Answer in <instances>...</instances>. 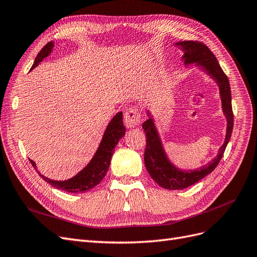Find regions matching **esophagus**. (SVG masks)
Segmentation results:
<instances>
[{
	"label": "esophagus",
	"instance_id": "34e87169",
	"mask_svg": "<svg viewBox=\"0 0 257 257\" xmlns=\"http://www.w3.org/2000/svg\"><path fill=\"white\" fill-rule=\"evenodd\" d=\"M142 119L141 111H139L138 107H130L124 114V123L127 128L135 127L139 125Z\"/></svg>",
	"mask_w": 257,
	"mask_h": 257
}]
</instances>
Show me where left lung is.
Listing matches in <instances>:
<instances>
[{"label":"left lung","instance_id":"obj_1","mask_svg":"<svg viewBox=\"0 0 257 257\" xmlns=\"http://www.w3.org/2000/svg\"><path fill=\"white\" fill-rule=\"evenodd\" d=\"M176 45L177 47L184 52L182 60L184 61L185 65L195 63L196 66H199L219 85L222 109L224 115L226 116L227 127L224 144L220 148L216 158L196 170H182L176 167L167 158L158 130L155 127L152 115L149 110L147 111L149 119L143 123V128L146 132L147 138L145 165L153 180L166 190H183L185 188H189V186L198 182L210 173H212L223 157L225 148H226L231 136L232 126H234V114H232L231 108L229 81L214 54L206 45L200 42L183 41L177 43Z\"/></svg>","mask_w":257,"mask_h":257}]
</instances>
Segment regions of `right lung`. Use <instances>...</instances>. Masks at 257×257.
<instances>
[{
    "label": "right lung",
    "instance_id": "add662e5",
    "mask_svg": "<svg viewBox=\"0 0 257 257\" xmlns=\"http://www.w3.org/2000/svg\"><path fill=\"white\" fill-rule=\"evenodd\" d=\"M53 46L54 45L52 42H49L45 46V47L40 51V53L37 54L34 64L31 67V69L36 67L45 58H47L49 56L52 51ZM122 114L123 113L121 111L116 113L111 119L109 124H108L104 136L102 138V142H100L94 157H93L92 160L89 162V164L82 170H80L76 176L68 179V180H51V179L43 176L38 172L34 161L30 160L31 164H32V166L36 169L38 175H40L46 182H48L50 185H52L53 188H57L59 190L65 191L68 193H83L92 190L104 179L110 165V160L114 151V147L118 145L120 139L125 135V126L123 125Z\"/></svg>",
    "mask_w": 257,
    "mask_h": 257
}]
</instances>
